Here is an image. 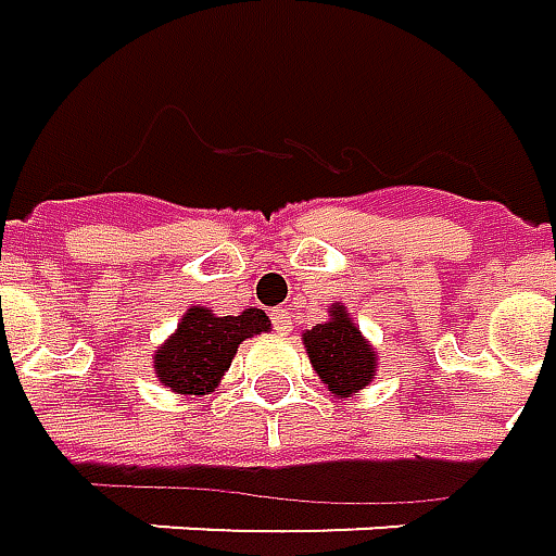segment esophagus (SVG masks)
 I'll return each instance as SVG.
<instances>
[{
    "label": "esophagus",
    "mask_w": 556,
    "mask_h": 556,
    "mask_svg": "<svg viewBox=\"0 0 556 556\" xmlns=\"http://www.w3.org/2000/svg\"><path fill=\"white\" fill-rule=\"evenodd\" d=\"M270 323H274V328H277L279 334H286V331L292 328V313H289V309H274V313H270Z\"/></svg>",
    "instance_id": "obj_1"
}]
</instances>
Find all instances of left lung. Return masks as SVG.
I'll use <instances>...</instances> for the list:
<instances>
[{"mask_svg":"<svg viewBox=\"0 0 556 556\" xmlns=\"http://www.w3.org/2000/svg\"><path fill=\"white\" fill-rule=\"evenodd\" d=\"M309 362L316 374L328 383L334 395H350L356 389H365L374 377V353L368 341L362 338L346 309L334 307V319L326 326L309 328L304 334Z\"/></svg>","mask_w":556,"mask_h":556,"instance_id":"8db88e82","label":"left lung"}]
</instances>
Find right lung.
I'll list each match as a JSON object with an SVG mask.
<instances>
[{
	"label": "right lung",
	"mask_w": 556,
	"mask_h": 556,
	"mask_svg": "<svg viewBox=\"0 0 556 556\" xmlns=\"http://www.w3.org/2000/svg\"><path fill=\"white\" fill-rule=\"evenodd\" d=\"M267 328L270 319L255 307L243 309L240 316H215L203 307L188 309L179 331L154 356L157 377L173 392L203 395L228 371L240 341Z\"/></svg>",
	"instance_id": "add662e5"
}]
</instances>
